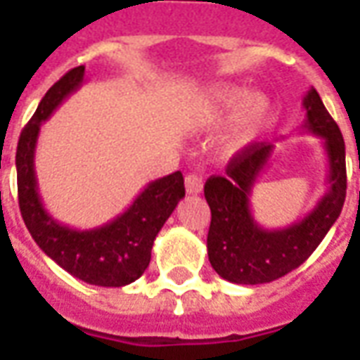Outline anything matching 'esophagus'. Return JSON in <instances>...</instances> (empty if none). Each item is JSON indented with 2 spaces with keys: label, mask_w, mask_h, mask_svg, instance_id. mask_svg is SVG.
Wrapping results in <instances>:
<instances>
[{
  "label": "esophagus",
  "mask_w": 360,
  "mask_h": 360,
  "mask_svg": "<svg viewBox=\"0 0 360 360\" xmlns=\"http://www.w3.org/2000/svg\"><path fill=\"white\" fill-rule=\"evenodd\" d=\"M185 188L188 195H200L202 193V177L196 173H188L185 177Z\"/></svg>",
  "instance_id": "34e87169"
}]
</instances>
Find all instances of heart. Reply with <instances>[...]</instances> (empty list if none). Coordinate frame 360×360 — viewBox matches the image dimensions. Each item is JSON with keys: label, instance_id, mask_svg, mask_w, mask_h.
<instances>
[{"label": "heart", "instance_id": "heart-1", "mask_svg": "<svg viewBox=\"0 0 360 360\" xmlns=\"http://www.w3.org/2000/svg\"><path fill=\"white\" fill-rule=\"evenodd\" d=\"M271 115V100L264 92H250L241 84L212 86L198 110V121L204 127H214L227 119L229 125L218 139V156H237L255 141Z\"/></svg>", "mask_w": 360, "mask_h": 360}]
</instances>
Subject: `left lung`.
<instances>
[{
    "label": "left lung",
    "mask_w": 360,
    "mask_h": 360,
    "mask_svg": "<svg viewBox=\"0 0 360 360\" xmlns=\"http://www.w3.org/2000/svg\"><path fill=\"white\" fill-rule=\"evenodd\" d=\"M302 108L307 119L301 129L322 139L328 158L326 193L304 218L285 227L266 229L252 216L250 196L274 154V144H250L233 156L226 175H214L204 185L212 212L208 258L212 268L231 283H270L299 268L340 218L347 191L345 142L316 90L310 89L304 94Z\"/></svg>",
    "instance_id": "1"
}]
</instances>
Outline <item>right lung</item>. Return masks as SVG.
<instances>
[{
  "label": "right lung",
  "instance_id": "1",
  "mask_svg": "<svg viewBox=\"0 0 360 360\" xmlns=\"http://www.w3.org/2000/svg\"><path fill=\"white\" fill-rule=\"evenodd\" d=\"M84 82V65L75 67L51 86L17 144V187L25 226L36 245L77 279L90 285L123 287L133 283L150 264L152 245L165 219L185 196L183 175L175 172L142 188L133 204L103 226L75 229L44 208L38 193L34 156L40 127Z\"/></svg>",
  "mask_w": 360,
  "mask_h": 360
}]
</instances>
